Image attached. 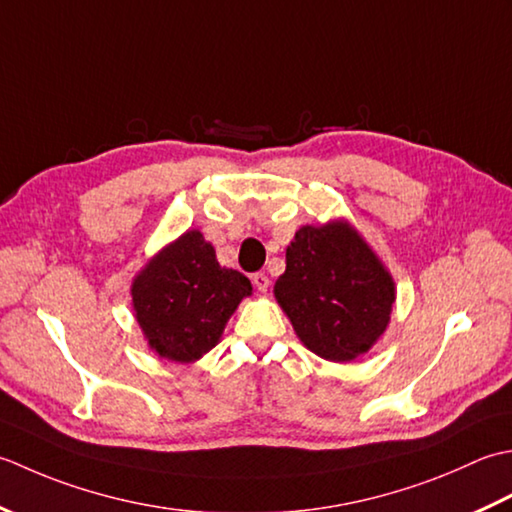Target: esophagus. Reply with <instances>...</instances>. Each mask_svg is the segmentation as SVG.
I'll use <instances>...</instances> for the list:
<instances>
[{
    "mask_svg": "<svg viewBox=\"0 0 512 512\" xmlns=\"http://www.w3.org/2000/svg\"><path fill=\"white\" fill-rule=\"evenodd\" d=\"M252 283L260 291V294H265L267 287H269V278H267L265 271H256V274L252 276Z\"/></svg>",
    "mask_w": 512,
    "mask_h": 512,
    "instance_id": "esophagus-1",
    "label": "esophagus"
}]
</instances>
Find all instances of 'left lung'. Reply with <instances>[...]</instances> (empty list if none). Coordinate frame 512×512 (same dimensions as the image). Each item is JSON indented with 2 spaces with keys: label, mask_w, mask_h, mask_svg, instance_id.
Wrapping results in <instances>:
<instances>
[{
  "label": "left lung",
  "mask_w": 512,
  "mask_h": 512,
  "mask_svg": "<svg viewBox=\"0 0 512 512\" xmlns=\"http://www.w3.org/2000/svg\"><path fill=\"white\" fill-rule=\"evenodd\" d=\"M274 296L309 351L351 362L387 331L395 283L358 229L329 221L298 229Z\"/></svg>",
  "instance_id": "obj_1"
}]
</instances>
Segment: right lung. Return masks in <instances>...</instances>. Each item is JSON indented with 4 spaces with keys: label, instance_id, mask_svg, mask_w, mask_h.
<instances>
[{
    "label": "right lung",
    "instance_id": "1",
    "mask_svg": "<svg viewBox=\"0 0 512 512\" xmlns=\"http://www.w3.org/2000/svg\"><path fill=\"white\" fill-rule=\"evenodd\" d=\"M134 318L161 358L190 364L221 340L252 283L218 265L214 247L190 229L163 247L132 280Z\"/></svg>",
    "mask_w": 512,
    "mask_h": 512
}]
</instances>
